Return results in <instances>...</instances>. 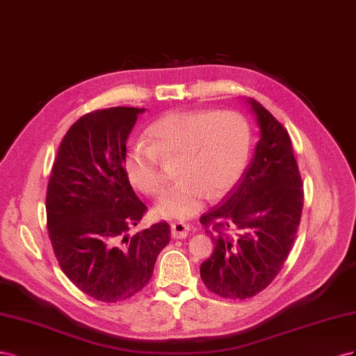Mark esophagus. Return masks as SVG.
<instances>
[{"label":"esophagus","mask_w":356,"mask_h":356,"mask_svg":"<svg viewBox=\"0 0 356 356\" xmlns=\"http://www.w3.org/2000/svg\"><path fill=\"white\" fill-rule=\"evenodd\" d=\"M191 231V227L185 222L171 223V234L175 238H185Z\"/></svg>","instance_id":"obj_1"}]
</instances>
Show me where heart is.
I'll return each mask as SVG.
<instances>
[{
    "label": "heart",
    "instance_id": "obj_1",
    "mask_svg": "<svg viewBox=\"0 0 356 356\" xmlns=\"http://www.w3.org/2000/svg\"><path fill=\"white\" fill-rule=\"evenodd\" d=\"M145 141L129 143L122 158L127 179L145 194L164 186L159 156H179L176 185L155 204V213L167 219L194 216L210 194L228 192L246 168L252 129L236 110H180L161 116L147 127Z\"/></svg>",
    "mask_w": 356,
    "mask_h": 356
}]
</instances>
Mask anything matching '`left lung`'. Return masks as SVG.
Returning <instances> with one entry per match:
<instances>
[{"instance_id": "1", "label": "left lung", "mask_w": 356, "mask_h": 356, "mask_svg": "<svg viewBox=\"0 0 356 356\" xmlns=\"http://www.w3.org/2000/svg\"><path fill=\"white\" fill-rule=\"evenodd\" d=\"M246 103L259 127L250 164L220 204L200 219L211 225L207 234L215 245L201 264V279L213 293L231 300L257 296L277 276L302 210V181L288 131L258 101Z\"/></svg>"}]
</instances>
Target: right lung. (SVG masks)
Listing matches in <instances>:
<instances>
[{
	"mask_svg": "<svg viewBox=\"0 0 356 356\" xmlns=\"http://www.w3.org/2000/svg\"><path fill=\"white\" fill-rule=\"evenodd\" d=\"M145 108L111 107L80 118L60 141L46 195L49 238L60 270L89 297L116 302L143 289L170 225L129 236L143 218L122 167L127 140Z\"/></svg>",
	"mask_w": 356,
	"mask_h": 356,
	"instance_id": "1",
	"label": "right lung"
}]
</instances>
